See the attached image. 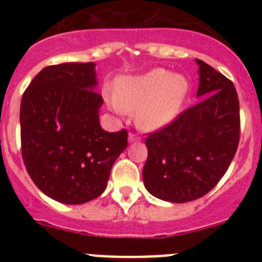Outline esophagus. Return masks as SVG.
<instances>
[{
  "label": "esophagus",
  "instance_id": "obj_1",
  "mask_svg": "<svg viewBox=\"0 0 262 262\" xmlns=\"http://www.w3.org/2000/svg\"><path fill=\"white\" fill-rule=\"evenodd\" d=\"M140 139H142V138H140V136H139V135H136V134L129 133V135H128V140H129V142H131V143H133V142H139V140H140Z\"/></svg>",
  "mask_w": 262,
  "mask_h": 262
}]
</instances>
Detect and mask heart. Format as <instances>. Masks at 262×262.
<instances>
[{"label": "heart", "mask_w": 262, "mask_h": 262, "mask_svg": "<svg viewBox=\"0 0 262 262\" xmlns=\"http://www.w3.org/2000/svg\"><path fill=\"white\" fill-rule=\"evenodd\" d=\"M189 84L180 75L154 69L140 76H126L115 85L110 103L123 114L135 110V122L142 129L161 128L178 115Z\"/></svg>", "instance_id": "heart-1"}]
</instances>
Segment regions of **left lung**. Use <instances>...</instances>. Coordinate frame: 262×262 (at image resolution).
Returning <instances> with one entry per match:
<instances>
[{"instance_id": "left-lung-1", "label": "left lung", "mask_w": 262, "mask_h": 262, "mask_svg": "<svg viewBox=\"0 0 262 262\" xmlns=\"http://www.w3.org/2000/svg\"><path fill=\"white\" fill-rule=\"evenodd\" d=\"M200 102L148 134L144 186L173 203L198 200L216 186L240 139V108L232 81L200 59Z\"/></svg>"}]
</instances>
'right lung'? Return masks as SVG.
<instances>
[{
  "label": "right lung",
  "instance_id": "right-lung-1",
  "mask_svg": "<svg viewBox=\"0 0 262 262\" xmlns=\"http://www.w3.org/2000/svg\"><path fill=\"white\" fill-rule=\"evenodd\" d=\"M94 62H62L41 69L20 102V147L27 173L46 195L67 205L105 191L113 164L127 147L126 129L99 124L103 103Z\"/></svg>",
  "mask_w": 262,
  "mask_h": 262
}]
</instances>
